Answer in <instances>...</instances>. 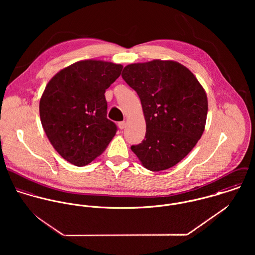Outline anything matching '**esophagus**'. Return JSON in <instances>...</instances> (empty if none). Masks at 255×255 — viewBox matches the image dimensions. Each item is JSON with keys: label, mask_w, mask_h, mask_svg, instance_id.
Wrapping results in <instances>:
<instances>
[{"label": "esophagus", "mask_w": 255, "mask_h": 255, "mask_svg": "<svg viewBox=\"0 0 255 255\" xmlns=\"http://www.w3.org/2000/svg\"><path fill=\"white\" fill-rule=\"evenodd\" d=\"M126 125H127V123H126L125 121L120 122V123H119V128H120V129H124V128H126Z\"/></svg>", "instance_id": "1"}]
</instances>
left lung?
Segmentation results:
<instances>
[{"label": "left lung", "mask_w": 255, "mask_h": 255, "mask_svg": "<svg viewBox=\"0 0 255 255\" xmlns=\"http://www.w3.org/2000/svg\"><path fill=\"white\" fill-rule=\"evenodd\" d=\"M122 76L139 96L145 117V137L131 150L153 172L177 165L204 131L208 103L203 87L173 61L131 64Z\"/></svg>", "instance_id": "8db88e82"}]
</instances>
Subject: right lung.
Instances as JSON below:
<instances>
[{"label":"right lung","instance_id":"obj_1","mask_svg":"<svg viewBox=\"0 0 255 255\" xmlns=\"http://www.w3.org/2000/svg\"><path fill=\"white\" fill-rule=\"evenodd\" d=\"M122 65L80 61L57 73L39 104L42 127L56 151L77 167L91 163L106 149L118 128L107 118L106 89Z\"/></svg>","mask_w":255,"mask_h":255}]
</instances>
